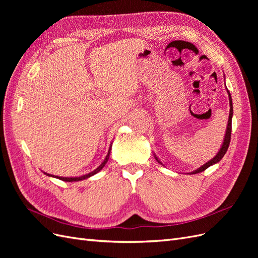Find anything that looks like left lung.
Returning <instances> with one entry per match:
<instances>
[{"label": "left lung", "instance_id": "left-lung-1", "mask_svg": "<svg viewBox=\"0 0 258 258\" xmlns=\"http://www.w3.org/2000/svg\"><path fill=\"white\" fill-rule=\"evenodd\" d=\"M227 92H228V97H229V105H230V112H229V118H228V124H227V129H226V135H225V139H224V142H223V145H222V147H221V150H220V152H218L217 154H216V156L215 157L213 158V159H211L210 161H208L207 163H205L204 166H201L199 169H197V170H195V171H192L191 172V174H196V173H199V172H202V171H205L206 169H208L210 166H212V165H215V163H217L218 161H220L223 157H224V155L226 154V152H227V150H228V146H229V143H230V138H231V119H232V112H233V110H232V101H231V96H230V92L227 90ZM156 158V160H157L158 162H160L159 160H158V158L157 157H155ZM161 163V162H160Z\"/></svg>", "mask_w": 258, "mask_h": 258}]
</instances>
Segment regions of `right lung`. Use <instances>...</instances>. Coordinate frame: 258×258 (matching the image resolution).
Wrapping results in <instances>:
<instances>
[{
    "instance_id": "1",
    "label": "right lung",
    "mask_w": 258,
    "mask_h": 258,
    "mask_svg": "<svg viewBox=\"0 0 258 258\" xmlns=\"http://www.w3.org/2000/svg\"><path fill=\"white\" fill-rule=\"evenodd\" d=\"M110 152H111V147H110V150H108V153H107V155H106V157H105L104 161H103L102 163H101V165H100L96 170H93L92 172H90V173H88V174H85V175H83V176H77V177H62V176H54V175H51V174H48V173H45V174L48 175V176L57 177V178L61 179V181H64V182H77V181H82V179L88 178V177H90V176H92V175L97 174L100 170H102V168L105 166V163H106L107 160H108V157H110Z\"/></svg>"
}]
</instances>
